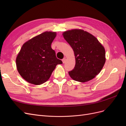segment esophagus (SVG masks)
I'll return each mask as SVG.
<instances>
[{"label":"esophagus","instance_id":"obj_1","mask_svg":"<svg viewBox=\"0 0 126 126\" xmlns=\"http://www.w3.org/2000/svg\"><path fill=\"white\" fill-rule=\"evenodd\" d=\"M66 59L65 58H63V59L62 60V62H63V63H65V62H66Z\"/></svg>","mask_w":126,"mask_h":126}]
</instances>
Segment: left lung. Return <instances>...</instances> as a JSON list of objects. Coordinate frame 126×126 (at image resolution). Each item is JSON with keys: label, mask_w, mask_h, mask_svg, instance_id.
I'll use <instances>...</instances> for the list:
<instances>
[{"label": "left lung", "mask_w": 126, "mask_h": 126, "mask_svg": "<svg viewBox=\"0 0 126 126\" xmlns=\"http://www.w3.org/2000/svg\"><path fill=\"white\" fill-rule=\"evenodd\" d=\"M64 39L74 50L76 64L68 73L75 81L85 82L99 74L106 62L104 47L89 32L74 29L63 33Z\"/></svg>", "instance_id": "left-lung-1"}]
</instances>
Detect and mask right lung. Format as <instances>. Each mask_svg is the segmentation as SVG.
Wrapping results in <instances>:
<instances>
[{
	"label": "right lung",
	"mask_w": 126,
	"mask_h": 126,
	"mask_svg": "<svg viewBox=\"0 0 126 126\" xmlns=\"http://www.w3.org/2000/svg\"><path fill=\"white\" fill-rule=\"evenodd\" d=\"M56 35V32H45L22 46L16 63L19 74L26 81L33 85L43 84L50 77L57 64L63 63L51 47Z\"/></svg>",
	"instance_id": "obj_1"
}]
</instances>
